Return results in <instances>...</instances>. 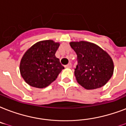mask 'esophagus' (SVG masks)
Returning a JSON list of instances; mask_svg holds the SVG:
<instances>
[{
    "label": "esophagus",
    "mask_w": 126,
    "mask_h": 126,
    "mask_svg": "<svg viewBox=\"0 0 126 126\" xmlns=\"http://www.w3.org/2000/svg\"><path fill=\"white\" fill-rule=\"evenodd\" d=\"M65 67H66V68H72V64H71V63H69V64H68V65H66V66H65Z\"/></svg>",
    "instance_id": "1"
}]
</instances>
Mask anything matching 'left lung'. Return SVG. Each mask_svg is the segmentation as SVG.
Instances as JSON below:
<instances>
[{
  "instance_id": "1",
  "label": "left lung",
  "mask_w": 126,
  "mask_h": 126,
  "mask_svg": "<svg viewBox=\"0 0 126 126\" xmlns=\"http://www.w3.org/2000/svg\"><path fill=\"white\" fill-rule=\"evenodd\" d=\"M77 54L78 64L74 68L77 81L86 89L104 86L111 78L114 64L111 57L95 44L89 42H71Z\"/></svg>"
}]
</instances>
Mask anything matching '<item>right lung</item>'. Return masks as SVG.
Instances as JSON below:
<instances>
[{
    "mask_svg": "<svg viewBox=\"0 0 126 126\" xmlns=\"http://www.w3.org/2000/svg\"><path fill=\"white\" fill-rule=\"evenodd\" d=\"M60 44L52 40L38 42L26 51L20 62L23 79L34 87L44 88L58 77L64 66L55 53Z\"/></svg>",
    "mask_w": 126,
    "mask_h": 126,
    "instance_id": "right-lung-1",
    "label": "right lung"
}]
</instances>
